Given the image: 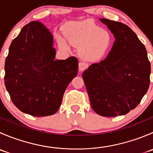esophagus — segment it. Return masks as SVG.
Wrapping results in <instances>:
<instances>
[{"instance_id": "esophagus-1", "label": "esophagus", "mask_w": 153, "mask_h": 153, "mask_svg": "<svg viewBox=\"0 0 153 153\" xmlns=\"http://www.w3.org/2000/svg\"><path fill=\"white\" fill-rule=\"evenodd\" d=\"M78 67H79V70L82 72V71L85 70L86 68L88 67V64L84 62V61H81V62H79Z\"/></svg>"}]
</instances>
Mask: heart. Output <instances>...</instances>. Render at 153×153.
Returning <instances> with one entry per match:
<instances>
[{"label":"heart","instance_id":"obj_1","mask_svg":"<svg viewBox=\"0 0 153 153\" xmlns=\"http://www.w3.org/2000/svg\"><path fill=\"white\" fill-rule=\"evenodd\" d=\"M64 35L71 44L80 46V54L88 60L102 57L112 44L111 34L91 19L70 23L64 31ZM58 40L61 47L68 49L69 47L64 38L59 37Z\"/></svg>","mask_w":153,"mask_h":153}]
</instances>
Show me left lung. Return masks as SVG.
<instances>
[{
    "mask_svg": "<svg viewBox=\"0 0 153 153\" xmlns=\"http://www.w3.org/2000/svg\"><path fill=\"white\" fill-rule=\"evenodd\" d=\"M115 41L104 61L89 66L82 77L93 110L104 117L128 113L149 86L150 62L136 34L121 22L101 18Z\"/></svg>",
    "mask_w": 153,
    "mask_h": 153,
    "instance_id": "1",
    "label": "left lung"
}]
</instances>
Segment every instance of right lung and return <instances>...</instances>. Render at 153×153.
<instances>
[{"mask_svg": "<svg viewBox=\"0 0 153 153\" xmlns=\"http://www.w3.org/2000/svg\"><path fill=\"white\" fill-rule=\"evenodd\" d=\"M53 35L40 21L29 23L12 41L5 61V86L24 113L48 116L59 109L67 86L78 74L75 57L55 61Z\"/></svg>", "mask_w": 153, "mask_h": 153, "instance_id": "right-lung-1", "label": "right lung"}]
</instances>
